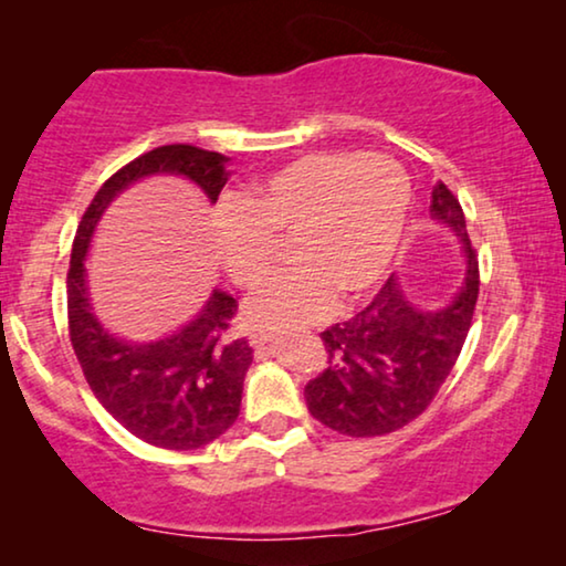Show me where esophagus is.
Listing matches in <instances>:
<instances>
[{
  "instance_id": "esophagus-1",
  "label": "esophagus",
  "mask_w": 566,
  "mask_h": 566,
  "mask_svg": "<svg viewBox=\"0 0 566 566\" xmlns=\"http://www.w3.org/2000/svg\"><path fill=\"white\" fill-rule=\"evenodd\" d=\"M271 342H274V334H269V331H259V334L251 336L253 349H266Z\"/></svg>"
}]
</instances>
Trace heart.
Instances as JSON below:
<instances>
[{
    "label": "heart",
    "instance_id": "b5f03b06",
    "mask_svg": "<svg viewBox=\"0 0 566 566\" xmlns=\"http://www.w3.org/2000/svg\"><path fill=\"white\" fill-rule=\"evenodd\" d=\"M411 184L382 153H311L263 176L214 217V251L238 287H259L271 240L290 238L295 266L243 307L251 328L326 318L334 297L354 303L386 274L409 214Z\"/></svg>",
    "mask_w": 566,
    "mask_h": 566
}]
</instances>
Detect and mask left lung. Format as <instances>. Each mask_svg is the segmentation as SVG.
<instances>
[{"label":"left lung","mask_w":566,"mask_h":566,"mask_svg":"<svg viewBox=\"0 0 566 566\" xmlns=\"http://www.w3.org/2000/svg\"><path fill=\"white\" fill-rule=\"evenodd\" d=\"M432 220L461 238L465 274L450 303L421 311L390 276L365 311L323 331L328 367L305 386L307 411L349 437H378L409 424L432 403L469 336L479 297V261L453 191L432 188Z\"/></svg>","instance_id":"1"}]
</instances>
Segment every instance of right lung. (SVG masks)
Returning a JSON list of instances; mask_svg holds the SVG:
<instances>
[{"instance_id": "add662e5", "label": "right lung", "mask_w": 566, "mask_h": 566, "mask_svg": "<svg viewBox=\"0 0 566 566\" xmlns=\"http://www.w3.org/2000/svg\"><path fill=\"white\" fill-rule=\"evenodd\" d=\"M230 157L191 145H165L124 165L105 180L82 214L66 274L70 338L87 386L103 409L134 437L165 450L205 448L235 424L243 380L253 361L245 338L230 334L235 297L212 295L186 326L155 342H129L97 318L87 295V248L120 191L149 176H180L217 201Z\"/></svg>"}]
</instances>
